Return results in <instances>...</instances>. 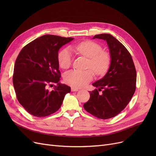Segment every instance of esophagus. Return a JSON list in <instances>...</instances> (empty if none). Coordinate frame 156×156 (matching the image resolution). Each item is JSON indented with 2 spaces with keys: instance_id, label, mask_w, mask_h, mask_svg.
<instances>
[{
  "instance_id": "obj_1",
  "label": "esophagus",
  "mask_w": 156,
  "mask_h": 156,
  "mask_svg": "<svg viewBox=\"0 0 156 156\" xmlns=\"http://www.w3.org/2000/svg\"><path fill=\"white\" fill-rule=\"evenodd\" d=\"M72 92H76V91H78V90H79V88H75V87H72Z\"/></svg>"
}]
</instances>
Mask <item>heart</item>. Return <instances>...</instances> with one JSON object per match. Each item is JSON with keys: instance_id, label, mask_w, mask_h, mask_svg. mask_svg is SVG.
I'll list each match as a JSON object with an SVG mask.
<instances>
[{"instance_id": "obj_1", "label": "heart", "mask_w": 156, "mask_h": 156, "mask_svg": "<svg viewBox=\"0 0 156 156\" xmlns=\"http://www.w3.org/2000/svg\"><path fill=\"white\" fill-rule=\"evenodd\" d=\"M71 49L75 54L89 58L88 67L91 68L98 75H102L107 71L111 62L110 55L102 51L101 46L93 41H84L71 46ZM60 66L68 69L72 64V55L67 48L61 50L58 56ZM91 69L84 71L71 70L64 75V81L69 85L81 88L87 84L94 77Z\"/></svg>"}]
</instances>
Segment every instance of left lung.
Segmentation results:
<instances>
[{"label": "left lung", "instance_id": "left-lung-1", "mask_svg": "<svg viewBox=\"0 0 156 156\" xmlns=\"http://www.w3.org/2000/svg\"><path fill=\"white\" fill-rule=\"evenodd\" d=\"M106 41L111 57L109 68L104 77L94 82L96 88L90 92L89 100L83 107L87 112L101 119H108L124 109L136 89V73L129 51L109 34L94 36L92 39ZM103 89L102 94L98 91Z\"/></svg>", "mask_w": 156, "mask_h": 156}]
</instances>
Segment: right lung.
I'll list each match as a JSON object with an SVG mask.
<instances>
[{
  "instance_id": "obj_1",
  "label": "right lung",
  "mask_w": 156,
  "mask_h": 156,
  "mask_svg": "<svg viewBox=\"0 0 156 156\" xmlns=\"http://www.w3.org/2000/svg\"><path fill=\"white\" fill-rule=\"evenodd\" d=\"M73 37L46 34L22 49L14 65L13 84L20 104L30 115L49 116L57 111L71 88L60 83L58 51ZM57 83L53 91L46 88Z\"/></svg>"
}]
</instances>
